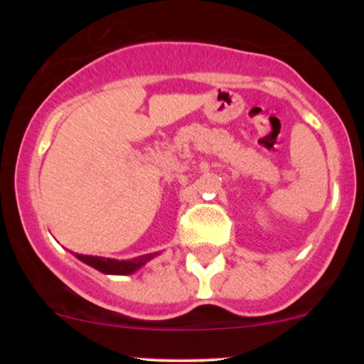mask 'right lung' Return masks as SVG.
Returning a JSON list of instances; mask_svg holds the SVG:
<instances>
[{
	"label": "right lung",
	"mask_w": 364,
	"mask_h": 364,
	"mask_svg": "<svg viewBox=\"0 0 364 364\" xmlns=\"http://www.w3.org/2000/svg\"><path fill=\"white\" fill-rule=\"evenodd\" d=\"M157 253H149L141 255V257L133 258V260H112V258H102V257H90V255H78L75 253V257L78 260H82L87 265L94 267L95 270L102 274H111V275H128L136 272L140 267H144L149 260H152Z\"/></svg>",
	"instance_id": "add662e5"
}]
</instances>
